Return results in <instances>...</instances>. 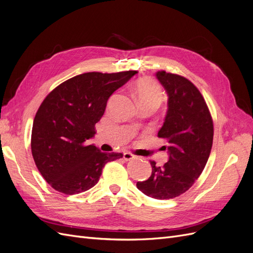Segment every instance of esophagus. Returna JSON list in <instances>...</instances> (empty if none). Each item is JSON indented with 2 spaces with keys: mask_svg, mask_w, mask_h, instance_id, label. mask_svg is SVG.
<instances>
[{
  "mask_svg": "<svg viewBox=\"0 0 253 253\" xmlns=\"http://www.w3.org/2000/svg\"><path fill=\"white\" fill-rule=\"evenodd\" d=\"M134 156L131 154V153H124V159L126 160V162H128V160L133 159Z\"/></svg>",
  "mask_w": 253,
  "mask_h": 253,
  "instance_id": "1",
  "label": "esophagus"
}]
</instances>
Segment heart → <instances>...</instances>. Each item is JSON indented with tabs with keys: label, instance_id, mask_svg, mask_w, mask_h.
Returning <instances> with one entry per match:
<instances>
[{
	"label": "heart",
	"instance_id": "obj_1",
	"mask_svg": "<svg viewBox=\"0 0 253 253\" xmlns=\"http://www.w3.org/2000/svg\"><path fill=\"white\" fill-rule=\"evenodd\" d=\"M133 89L137 102H160V100H162V88H160L158 84L152 79L142 78L137 80L136 83L134 84Z\"/></svg>",
	"mask_w": 253,
	"mask_h": 253
}]
</instances>
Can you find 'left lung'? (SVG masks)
Returning <instances> with one entry per match:
<instances>
[{"mask_svg": "<svg viewBox=\"0 0 253 253\" xmlns=\"http://www.w3.org/2000/svg\"><path fill=\"white\" fill-rule=\"evenodd\" d=\"M156 77L168 95V111L158 137L167 140L169 159L163 168L151 162L149 179L137 188L156 200L185 193L200 177L213 142V122L208 106L194 84L181 76L159 71Z\"/></svg>", "mask_w": 253, "mask_h": 253, "instance_id": "1", "label": "left lung"}]
</instances>
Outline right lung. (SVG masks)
I'll return each mask as SVG.
<instances>
[{
  "mask_svg": "<svg viewBox=\"0 0 253 253\" xmlns=\"http://www.w3.org/2000/svg\"><path fill=\"white\" fill-rule=\"evenodd\" d=\"M136 71L84 73L51 90L34 119L32 153L38 170L49 185L67 195L78 194L98 182L106 163L121 153H103L87 140L103 116L106 102Z\"/></svg>",
  "mask_w": 253,
  "mask_h": 253,
  "instance_id": "obj_1",
  "label": "right lung"
}]
</instances>
